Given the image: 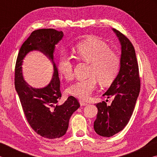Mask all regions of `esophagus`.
<instances>
[{
    "instance_id": "esophagus-1",
    "label": "esophagus",
    "mask_w": 157,
    "mask_h": 157,
    "mask_svg": "<svg viewBox=\"0 0 157 157\" xmlns=\"http://www.w3.org/2000/svg\"><path fill=\"white\" fill-rule=\"evenodd\" d=\"M79 103H80L81 106H86V105H88V103L84 102V101H83V100H79Z\"/></svg>"
}]
</instances>
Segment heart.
Masks as SVG:
<instances>
[{
	"label": "heart",
	"mask_w": 157,
	"mask_h": 157,
	"mask_svg": "<svg viewBox=\"0 0 157 157\" xmlns=\"http://www.w3.org/2000/svg\"><path fill=\"white\" fill-rule=\"evenodd\" d=\"M78 59L90 63L89 78L78 79L68 87L67 91L82 100H87L97 88L98 81L103 86L111 84L118 75L121 67L120 57L110 50L105 42L91 40L80 42L73 48ZM58 70L65 79L74 78V64L71 57L61 52L58 58Z\"/></svg>",
	"instance_id": "heart-1"
}]
</instances>
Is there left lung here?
I'll return each instance as SVG.
<instances>
[{"instance_id": "8db88e82", "label": "left lung", "mask_w": 157, "mask_h": 157, "mask_svg": "<svg viewBox=\"0 0 157 157\" xmlns=\"http://www.w3.org/2000/svg\"><path fill=\"white\" fill-rule=\"evenodd\" d=\"M121 44V68L109 89L103 95L112 96L110 106L105 101L97 103L94 130L98 135L110 137L123 130L129 121L140 89L136 52L131 41L120 31L113 29Z\"/></svg>"}]
</instances>
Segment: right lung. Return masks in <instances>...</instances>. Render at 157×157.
Here are the masks:
<instances>
[{
	"instance_id": "add662e5",
	"label": "right lung",
	"mask_w": 157,
	"mask_h": 157,
	"mask_svg": "<svg viewBox=\"0 0 157 157\" xmlns=\"http://www.w3.org/2000/svg\"><path fill=\"white\" fill-rule=\"evenodd\" d=\"M62 31L55 29H39L33 31L22 44L15 66L14 85L23 112L29 124L36 134L48 139L63 136L68 127L69 119L79 107L75 97L69 96L62 105L58 71L53 62L55 46L62 39ZM44 53L51 59L54 73L50 84L44 88L35 89L26 83L22 78V59L32 50Z\"/></svg>"
}]
</instances>
